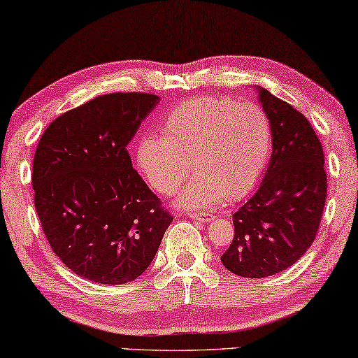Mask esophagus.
Wrapping results in <instances>:
<instances>
[{"label":"esophagus","mask_w":358,"mask_h":358,"mask_svg":"<svg viewBox=\"0 0 358 358\" xmlns=\"http://www.w3.org/2000/svg\"><path fill=\"white\" fill-rule=\"evenodd\" d=\"M189 217L193 220H200V222L214 220V215L208 214V213H189Z\"/></svg>","instance_id":"34e87169"}]
</instances>
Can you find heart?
Instances as JSON below:
<instances>
[{
  "label": "heart",
  "instance_id": "b5f03b06",
  "mask_svg": "<svg viewBox=\"0 0 358 358\" xmlns=\"http://www.w3.org/2000/svg\"><path fill=\"white\" fill-rule=\"evenodd\" d=\"M274 131L259 104L196 96L174 106L162 120V136L139 141L136 165L160 195L179 193L184 208H209L238 201L255 189L273 154Z\"/></svg>",
  "mask_w": 358,
  "mask_h": 358
}]
</instances>
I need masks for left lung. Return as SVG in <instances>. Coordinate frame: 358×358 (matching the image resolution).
I'll return each mask as SVG.
<instances>
[{
  "mask_svg": "<svg viewBox=\"0 0 358 358\" xmlns=\"http://www.w3.org/2000/svg\"><path fill=\"white\" fill-rule=\"evenodd\" d=\"M273 124L274 145L265 178L233 214L234 236L220 257L231 273L266 278L290 268L317 234L327 198L324 149L309 120L259 87Z\"/></svg>",
  "mask_w": 358,
  "mask_h": 358,
  "instance_id": "1",
  "label": "left lung"
}]
</instances>
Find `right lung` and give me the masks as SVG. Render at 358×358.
Returning a JSON list of instances; mask_svg holds the SVG:
<instances>
[{
	"label": "right lung",
	"mask_w": 358,
	"mask_h": 358,
	"mask_svg": "<svg viewBox=\"0 0 358 358\" xmlns=\"http://www.w3.org/2000/svg\"><path fill=\"white\" fill-rule=\"evenodd\" d=\"M158 99L139 92L96 96L62 114L39 139L34 206L52 250L80 278L134 280L173 222L127 150Z\"/></svg>",
	"instance_id": "1"
}]
</instances>
